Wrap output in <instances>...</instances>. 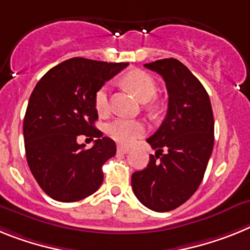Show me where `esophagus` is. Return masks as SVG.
Returning <instances> with one entry per match:
<instances>
[{
    "instance_id": "34e87169",
    "label": "esophagus",
    "mask_w": 250,
    "mask_h": 250,
    "mask_svg": "<svg viewBox=\"0 0 250 250\" xmlns=\"http://www.w3.org/2000/svg\"><path fill=\"white\" fill-rule=\"evenodd\" d=\"M117 151H118L119 153H128V152H129V148L125 146H121V145H119V146H117Z\"/></svg>"
}]
</instances>
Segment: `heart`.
I'll list each match as a JSON object with an SVG mask.
<instances>
[{
    "label": "heart",
    "mask_w": 250,
    "mask_h": 250,
    "mask_svg": "<svg viewBox=\"0 0 250 250\" xmlns=\"http://www.w3.org/2000/svg\"><path fill=\"white\" fill-rule=\"evenodd\" d=\"M122 83L129 89L140 101L146 102L153 98L157 93V84L155 79L147 73L138 69L128 71L122 78ZM95 109L99 114H105L109 110L108 86L103 85L97 90L94 95ZM156 104H151L149 108L155 109ZM145 125L138 119L117 118L108 125V134L117 142L122 145H131L145 133Z\"/></svg>",
    "instance_id": "obj_1"
}]
</instances>
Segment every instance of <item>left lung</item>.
<instances>
[{
  "label": "left lung",
  "instance_id": "obj_1",
  "mask_svg": "<svg viewBox=\"0 0 250 250\" xmlns=\"http://www.w3.org/2000/svg\"><path fill=\"white\" fill-rule=\"evenodd\" d=\"M164 78L168 108L161 127L147 140L155 155L146 168L132 175V188L153 211L176 209L203 181L214 147V117L203 84L177 59L145 64Z\"/></svg>",
  "mask_w": 250,
  "mask_h": 250
}]
</instances>
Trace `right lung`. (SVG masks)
I'll use <instances>...</instances> for the list:
<instances>
[{
    "mask_svg": "<svg viewBox=\"0 0 250 250\" xmlns=\"http://www.w3.org/2000/svg\"><path fill=\"white\" fill-rule=\"evenodd\" d=\"M127 65L73 58L50 69L35 86L23 119L26 160L54 200L79 201L102 185V167L116 155V143L95 128L94 95ZM80 135L97 138L92 149L77 143Z\"/></svg>",
    "mask_w": 250,
    "mask_h": 250,
    "instance_id": "obj_1",
    "label": "right lung"
}]
</instances>
